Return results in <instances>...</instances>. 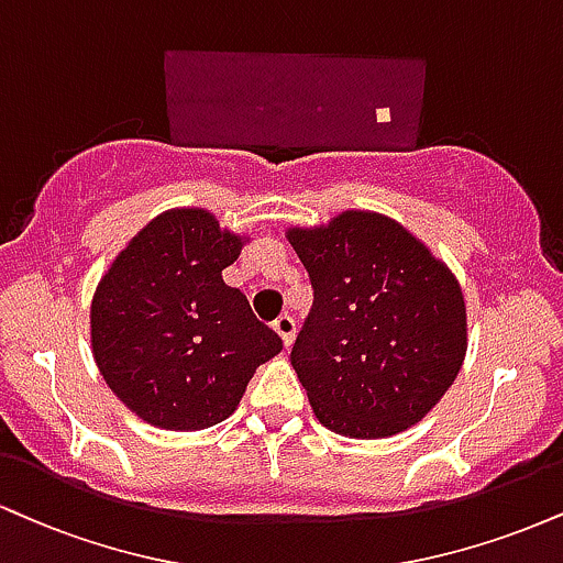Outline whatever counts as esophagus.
<instances>
[{
  "label": "esophagus",
  "instance_id": "34e87169",
  "mask_svg": "<svg viewBox=\"0 0 563 563\" xmlns=\"http://www.w3.org/2000/svg\"><path fill=\"white\" fill-rule=\"evenodd\" d=\"M275 333L280 335L283 346L288 349L290 343H294V338H296V322H294V317H288V314L277 317V320H275Z\"/></svg>",
  "mask_w": 563,
  "mask_h": 563
}]
</instances>
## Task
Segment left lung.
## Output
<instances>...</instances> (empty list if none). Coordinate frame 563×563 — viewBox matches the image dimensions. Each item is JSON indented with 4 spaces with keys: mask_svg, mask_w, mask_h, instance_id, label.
I'll return each mask as SVG.
<instances>
[{
    "mask_svg": "<svg viewBox=\"0 0 563 563\" xmlns=\"http://www.w3.org/2000/svg\"><path fill=\"white\" fill-rule=\"evenodd\" d=\"M288 241L314 290L290 364L317 419L362 440L417 424L464 362L456 277L409 230L375 212L294 228Z\"/></svg>",
    "mask_w": 563,
    "mask_h": 563,
    "instance_id": "1",
    "label": "left lung"
}]
</instances>
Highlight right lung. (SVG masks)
I'll return each mask as SVG.
<instances>
[{
	"instance_id": "add662e5",
	"label": "right lung",
	"mask_w": 563,
	"mask_h": 563,
	"mask_svg": "<svg viewBox=\"0 0 563 563\" xmlns=\"http://www.w3.org/2000/svg\"><path fill=\"white\" fill-rule=\"evenodd\" d=\"M241 246L205 209H170L101 277L91 301L93 358L114 396L154 428L222 422L254 369L280 354V335L222 280Z\"/></svg>"
}]
</instances>
